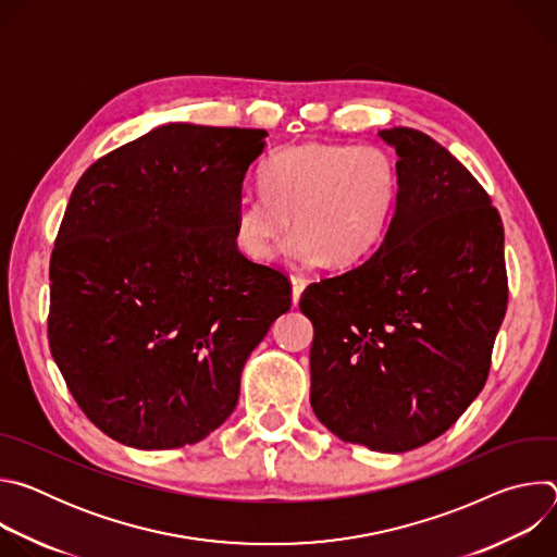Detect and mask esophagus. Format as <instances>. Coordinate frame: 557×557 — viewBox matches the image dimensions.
<instances>
[{"mask_svg":"<svg viewBox=\"0 0 557 557\" xmlns=\"http://www.w3.org/2000/svg\"><path fill=\"white\" fill-rule=\"evenodd\" d=\"M290 286H293V304H297L301 293H304V288H306V277L299 275V273H293L290 275Z\"/></svg>","mask_w":557,"mask_h":557,"instance_id":"1","label":"esophagus"}]
</instances>
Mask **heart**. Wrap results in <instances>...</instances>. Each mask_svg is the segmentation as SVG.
Returning a JSON list of instances; mask_svg holds the SVG:
<instances>
[{
	"mask_svg": "<svg viewBox=\"0 0 557 557\" xmlns=\"http://www.w3.org/2000/svg\"><path fill=\"white\" fill-rule=\"evenodd\" d=\"M258 191L233 207V240L253 262H269L284 233L293 264H352L383 240L399 200V170L379 145L306 143L275 153Z\"/></svg>",
	"mask_w": 557,
	"mask_h": 557,
	"instance_id": "b5f03b06",
	"label": "heart"
}]
</instances>
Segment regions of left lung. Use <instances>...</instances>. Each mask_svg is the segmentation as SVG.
I'll list each match as a JSON object with an SVG mask.
<instances>
[{"mask_svg": "<svg viewBox=\"0 0 557 557\" xmlns=\"http://www.w3.org/2000/svg\"><path fill=\"white\" fill-rule=\"evenodd\" d=\"M379 136L399 156L381 247L310 284V406L333 434L408 451L447 432L481 394L505 320V231L490 194L419 129Z\"/></svg>", "mask_w": 557, "mask_h": 557, "instance_id": "1", "label": "left lung"}]
</instances>
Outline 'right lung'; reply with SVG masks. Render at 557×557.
<instances>
[{"label":"right lung","instance_id":"1","mask_svg":"<svg viewBox=\"0 0 557 557\" xmlns=\"http://www.w3.org/2000/svg\"><path fill=\"white\" fill-rule=\"evenodd\" d=\"M267 129L172 123L78 178L50 258L48 344L110 438L176 449L220 428L240 374L290 308L280 269L233 240Z\"/></svg>","mask_w":557,"mask_h":557}]
</instances>
